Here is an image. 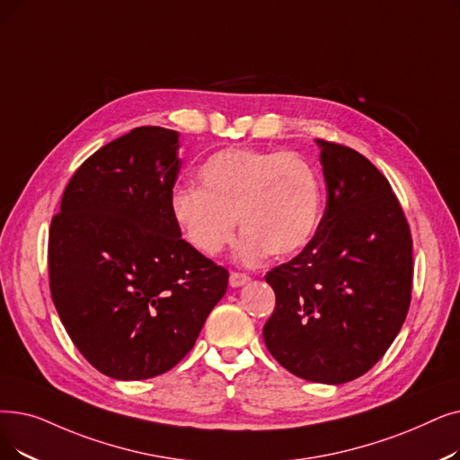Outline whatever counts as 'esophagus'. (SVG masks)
Masks as SVG:
<instances>
[{
	"mask_svg": "<svg viewBox=\"0 0 460 460\" xmlns=\"http://www.w3.org/2000/svg\"><path fill=\"white\" fill-rule=\"evenodd\" d=\"M250 282V276L244 272H231L229 274V286L231 288H241Z\"/></svg>",
	"mask_w": 460,
	"mask_h": 460,
	"instance_id": "esophagus-1",
	"label": "esophagus"
}]
</instances>
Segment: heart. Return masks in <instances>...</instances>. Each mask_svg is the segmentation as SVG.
I'll list each match as a JSON object with an SVG mask.
<instances>
[{"mask_svg": "<svg viewBox=\"0 0 460 460\" xmlns=\"http://www.w3.org/2000/svg\"><path fill=\"white\" fill-rule=\"evenodd\" d=\"M197 190L171 197V214L184 241L214 257L244 234L238 257L255 263L263 255L284 259L301 252L322 214V184L305 157L293 152L226 148L197 169Z\"/></svg>", "mask_w": 460, "mask_h": 460, "instance_id": "heart-1", "label": "heart"}]
</instances>
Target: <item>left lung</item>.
Wrapping results in <instances>:
<instances>
[{
  "label": "left lung",
  "mask_w": 460,
  "mask_h": 460,
  "mask_svg": "<svg viewBox=\"0 0 460 460\" xmlns=\"http://www.w3.org/2000/svg\"><path fill=\"white\" fill-rule=\"evenodd\" d=\"M317 146L325 214L305 250L267 272L276 308L263 338L291 374L341 385L367 374L404 323L411 234L387 178L365 155L327 141Z\"/></svg>",
  "instance_id": "8db88e82"
}]
</instances>
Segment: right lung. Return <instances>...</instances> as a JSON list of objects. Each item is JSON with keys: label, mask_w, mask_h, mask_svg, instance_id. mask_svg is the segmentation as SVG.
<instances>
[{"label": "right lung", "mask_w": 460, "mask_h": 460, "mask_svg": "<svg viewBox=\"0 0 460 460\" xmlns=\"http://www.w3.org/2000/svg\"><path fill=\"white\" fill-rule=\"evenodd\" d=\"M178 133L143 126L76 169L49 233L50 293L76 349L114 379L178 365L226 295L229 272L171 214Z\"/></svg>", "instance_id": "1"}]
</instances>
